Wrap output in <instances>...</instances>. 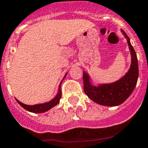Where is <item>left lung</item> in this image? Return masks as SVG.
I'll return each mask as SVG.
<instances>
[{
    "label": "left lung",
    "mask_w": 148,
    "mask_h": 148,
    "mask_svg": "<svg viewBox=\"0 0 148 148\" xmlns=\"http://www.w3.org/2000/svg\"><path fill=\"white\" fill-rule=\"evenodd\" d=\"M127 38L129 49L131 54V64L127 73L121 79L111 84H104L95 87L91 84L90 76L84 72V90L86 95L94 102L101 105L113 107L122 104L133 92L136 85L138 77V66L137 56L130 38L124 31L121 30Z\"/></svg>",
    "instance_id": "1"
}]
</instances>
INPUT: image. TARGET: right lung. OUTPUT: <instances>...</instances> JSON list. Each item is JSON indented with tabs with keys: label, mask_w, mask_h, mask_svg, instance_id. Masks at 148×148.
<instances>
[{
	"label": "right lung",
	"mask_w": 148,
	"mask_h": 148,
	"mask_svg": "<svg viewBox=\"0 0 148 148\" xmlns=\"http://www.w3.org/2000/svg\"><path fill=\"white\" fill-rule=\"evenodd\" d=\"M66 75H64V78H63V80L64 79L65 76ZM63 80L61 81V83L59 84V87H58V94L56 95V97L53 99V100L49 101L47 103H44V104H35V105H27V104H24L23 103H21V101L18 100L17 99L16 101H18V103L21 106L22 108H23L26 110L27 111H29V112H32V113H44L46 111L49 110H50L51 108L55 107L56 105L59 103L60 101V99L61 98V84L62 83Z\"/></svg>",
	"instance_id": "right-lung-1"
}]
</instances>
